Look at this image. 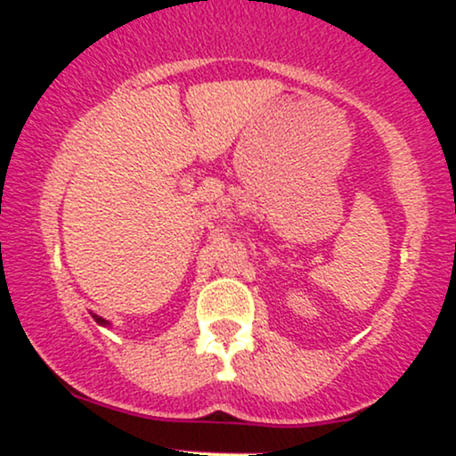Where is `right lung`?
Listing matches in <instances>:
<instances>
[{
	"instance_id": "add662e5",
	"label": "right lung",
	"mask_w": 456,
	"mask_h": 456,
	"mask_svg": "<svg viewBox=\"0 0 456 456\" xmlns=\"http://www.w3.org/2000/svg\"><path fill=\"white\" fill-rule=\"evenodd\" d=\"M94 317H96V315H94ZM96 322H98V323H101V326H107V322H104V319H102V317H96Z\"/></svg>"
}]
</instances>
